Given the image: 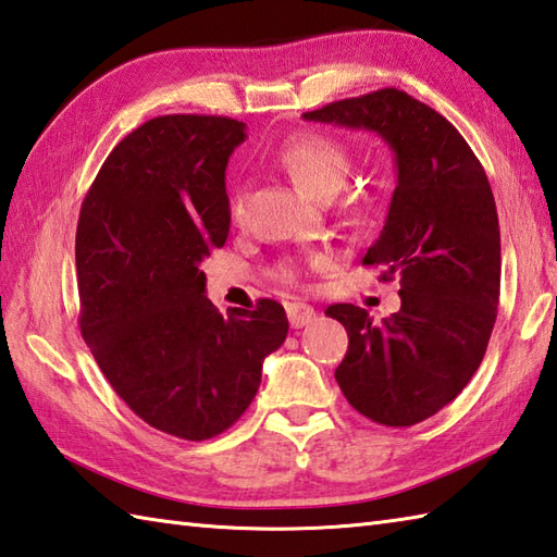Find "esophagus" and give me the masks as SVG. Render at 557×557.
I'll return each instance as SVG.
<instances>
[{
    "label": "esophagus",
    "mask_w": 557,
    "mask_h": 557,
    "mask_svg": "<svg viewBox=\"0 0 557 557\" xmlns=\"http://www.w3.org/2000/svg\"><path fill=\"white\" fill-rule=\"evenodd\" d=\"M285 309H287L292 329H301V325H307L315 319L313 307H309V304H304V301H287Z\"/></svg>",
    "instance_id": "esophagus-1"
}]
</instances>
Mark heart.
Here are the masks:
<instances>
[{
  "label": "heart",
  "instance_id": "b5f03b06",
  "mask_svg": "<svg viewBox=\"0 0 557 557\" xmlns=\"http://www.w3.org/2000/svg\"><path fill=\"white\" fill-rule=\"evenodd\" d=\"M277 161L304 190H309L319 200H331L352 171L350 147L343 139L325 133H297L287 137L277 149ZM369 202L372 200L367 193L355 190L343 200V210L347 214H362ZM228 212L234 216H242L244 212V193L238 188L228 200ZM275 275L282 282H297L299 270L292 263H282L277 265Z\"/></svg>",
  "mask_w": 557,
  "mask_h": 557
}]
</instances>
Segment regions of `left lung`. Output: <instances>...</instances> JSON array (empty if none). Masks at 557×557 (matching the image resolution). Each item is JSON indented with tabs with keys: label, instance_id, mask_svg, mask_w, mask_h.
Here are the masks:
<instances>
[{
	"label": "left lung",
	"instance_id": "left-lung-1",
	"mask_svg": "<svg viewBox=\"0 0 557 557\" xmlns=\"http://www.w3.org/2000/svg\"><path fill=\"white\" fill-rule=\"evenodd\" d=\"M372 129L394 149L398 183L362 265L400 282V309L381 323L355 304L325 315L347 331L335 381L347 403L386 428L440 412L481 367L499 304V222L485 169L449 120L400 89L304 113Z\"/></svg>",
	"mask_w": 557,
	"mask_h": 557
}]
</instances>
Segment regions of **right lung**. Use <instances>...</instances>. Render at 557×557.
Wrapping results in <instances>:
<instances>
[{
    "label": "right lung",
    "instance_id": "add662e5",
    "mask_svg": "<svg viewBox=\"0 0 557 557\" xmlns=\"http://www.w3.org/2000/svg\"><path fill=\"white\" fill-rule=\"evenodd\" d=\"M246 137L222 115H159L108 154L76 224L79 329L137 418L178 440L232 428L285 343L282 304L226 315L202 260L228 236L226 161Z\"/></svg>",
    "mask_w": 557,
    "mask_h": 557
}]
</instances>
